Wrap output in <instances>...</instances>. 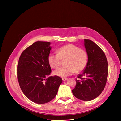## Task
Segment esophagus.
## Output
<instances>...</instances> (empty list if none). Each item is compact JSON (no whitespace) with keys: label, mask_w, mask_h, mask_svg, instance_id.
Instances as JSON below:
<instances>
[{"label":"esophagus","mask_w":121,"mask_h":121,"mask_svg":"<svg viewBox=\"0 0 121 121\" xmlns=\"http://www.w3.org/2000/svg\"><path fill=\"white\" fill-rule=\"evenodd\" d=\"M62 79V81H64V82H65V81H66L67 80V79H68V78H63Z\"/></svg>","instance_id":"obj_1"}]
</instances>
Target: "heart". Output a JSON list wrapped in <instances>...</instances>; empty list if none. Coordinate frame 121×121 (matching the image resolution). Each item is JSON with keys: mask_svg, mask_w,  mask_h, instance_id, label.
<instances>
[{"mask_svg": "<svg viewBox=\"0 0 121 121\" xmlns=\"http://www.w3.org/2000/svg\"><path fill=\"white\" fill-rule=\"evenodd\" d=\"M87 51L73 44H68L59 48L57 53H51L48 57V61L52 68L56 69L61 65L62 60H65L66 65L56 69L54 75L66 78L72 75L74 72H80L86 68L88 62Z\"/></svg>", "mask_w": 121, "mask_h": 121, "instance_id": "1", "label": "heart"}]
</instances>
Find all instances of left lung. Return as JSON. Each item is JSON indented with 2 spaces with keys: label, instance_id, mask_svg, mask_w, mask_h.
<instances>
[{
  "label": "left lung",
  "instance_id": "1",
  "mask_svg": "<svg viewBox=\"0 0 121 121\" xmlns=\"http://www.w3.org/2000/svg\"><path fill=\"white\" fill-rule=\"evenodd\" d=\"M88 53V62L82 74L78 76L73 95L83 101H91L99 96L106 86L107 80L108 61L104 52L92 41L84 39Z\"/></svg>",
  "mask_w": 121,
  "mask_h": 121
}]
</instances>
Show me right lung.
<instances>
[{
  "instance_id": "obj_1",
  "label": "right lung",
  "mask_w": 121,
  "mask_h": 121,
  "mask_svg": "<svg viewBox=\"0 0 121 121\" xmlns=\"http://www.w3.org/2000/svg\"><path fill=\"white\" fill-rule=\"evenodd\" d=\"M50 43L36 42L21 53L17 65V79L22 91L28 99L38 104L52 100L57 94L62 79L50 76L51 69L48 57Z\"/></svg>"
}]
</instances>
